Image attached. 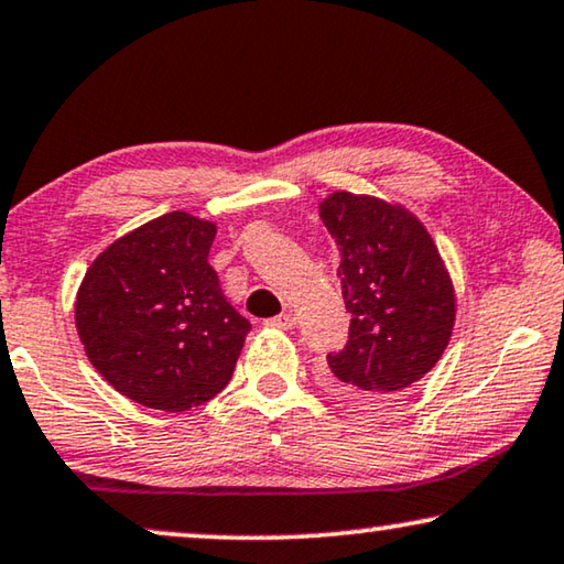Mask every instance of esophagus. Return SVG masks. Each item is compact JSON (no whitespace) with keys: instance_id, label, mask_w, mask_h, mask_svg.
<instances>
[{"instance_id":"34e87169","label":"esophagus","mask_w":564,"mask_h":564,"mask_svg":"<svg viewBox=\"0 0 564 564\" xmlns=\"http://www.w3.org/2000/svg\"><path fill=\"white\" fill-rule=\"evenodd\" d=\"M265 324H268V327H273V329H291L293 327V316L291 314H279V316H273V319H268Z\"/></svg>"}]
</instances>
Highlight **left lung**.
<instances>
[{
	"label": "left lung",
	"mask_w": 564,
	"mask_h": 564,
	"mask_svg": "<svg viewBox=\"0 0 564 564\" xmlns=\"http://www.w3.org/2000/svg\"><path fill=\"white\" fill-rule=\"evenodd\" d=\"M319 217L339 245L350 319L345 350L327 355L329 386L350 401H388L422 380L447 350L455 285L437 245L406 206L335 192Z\"/></svg>",
	"instance_id": "obj_1"
}]
</instances>
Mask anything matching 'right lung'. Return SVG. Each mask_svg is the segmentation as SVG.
Returning a JSON list of instances; mask_svg holds the SVG:
<instances>
[{
  "label": "right lung",
  "instance_id": "obj_1",
  "mask_svg": "<svg viewBox=\"0 0 564 564\" xmlns=\"http://www.w3.org/2000/svg\"><path fill=\"white\" fill-rule=\"evenodd\" d=\"M214 235V221L169 212L99 252L78 285L86 358L134 403L176 414L232 378L250 322L206 263Z\"/></svg>",
  "mask_w": 564,
  "mask_h": 564
}]
</instances>
